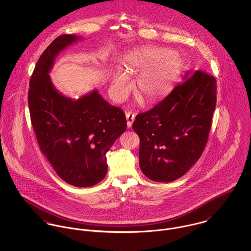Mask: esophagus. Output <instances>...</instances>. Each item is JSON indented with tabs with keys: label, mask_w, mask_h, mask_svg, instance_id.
Returning <instances> with one entry per match:
<instances>
[{
	"label": "esophagus",
	"mask_w": 251,
	"mask_h": 251,
	"mask_svg": "<svg viewBox=\"0 0 251 251\" xmlns=\"http://www.w3.org/2000/svg\"><path fill=\"white\" fill-rule=\"evenodd\" d=\"M126 125H127V127L130 128L132 126V123L135 119V115L133 113H130V112H127L126 113Z\"/></svg>",
	"instance_id": "1"
}]
</instances>
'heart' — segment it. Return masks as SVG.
Wrapping results in <instances>:
<instances>
[{
  "instance_id": "heart-1",
  "label": "heart",
  "mask_w": 251,
  "mask_h": 251,
  "mask_svg": "<svg viewBox=\"0 0 251 251\" xmlns=\"http://www.w3.org/2000/svg\"><path fill=\"white\" fill-rule=\"evenodd\" d=\"M162 47H145L126 58V72L140 74L137 90L149 101H156L171 92L182 70L183 61L179 54H169ZM131 83L122 70L111 74V89L114 97L122 100L128 94Z\"/></svg>"
}]
</instances>
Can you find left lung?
I'll return each mask as SVG.
<instances>
[{"label":"left lung","mask_w":251,"mask_h":251,"mask_svg":"<svg viewBox=\"0 0 251 251\" xmlns=\"http://www.w3.org/2000/svg\"><path fill=\"white\" fill-rule=\"evenodd\" d=\"M182 83L158 104L136 116L139 165L151 180L183 176L200 158L208 141L216 103V80L208 72L187 71Z\"/></svg>","instance_id":"1"}]
</instances>
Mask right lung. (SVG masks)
I'll return each instance as SVG.
<instances>
[{
	"label": "right lung",
	"instance_id": "1",
	"mask_svg": "<svg viewBox=\"0 0 251 251\" xmlns=\"http://www.w3.org/2000/svg\"><path fill=\"white\" fill-rule=\"evenodd\" d=\"M82 38L58 36L44 50L30 80L28 104L39 149L58 176L88 187L106 176V152L126 131V120L98 90L73 100L53 85L49 73L56 57Z\"/></svg>",
	"mask_w": 251,
	"mask_h": 251
}]
</instances>
